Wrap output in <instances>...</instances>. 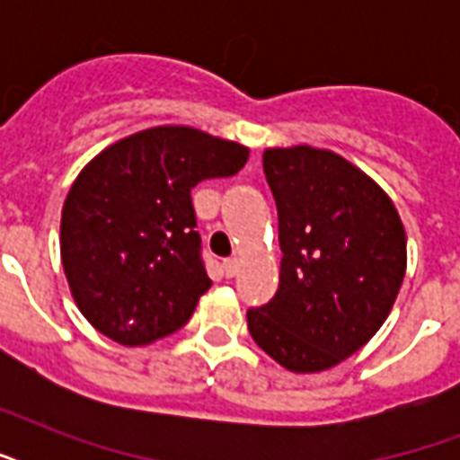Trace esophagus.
I'll return each instance as SVG.
<instances>
[{
    "mask_svg": "<svg viewBox=\"0 0 460 460\" xmlns=\"http://www.w3.org/2000/svg\"><path fill=\"white\" fill-rule=\"evenodd\" d=\"M222 270H224V277H236V272H238V260L236 258H226L222 262Z\"/></svg>",
    "mask_w": 460,
    "mask_h": 460,
    "instance_id": "1",
    "label": "esophagus"
}]
</instances>
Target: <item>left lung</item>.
<instances>
[{
    "mask_svg": "<svg viewBox=\"0 0 460 460\" xmlns=\"http://www.w3.org/2000/svg\"><path fill=\"white\" fill-rule=\"evenodd\" d=\"M262 166L284 255L279 288L248 310V332L287 370H329L392 313L406 274V231L389 195L336 153L270 147Z\"/></svg>",
    "mask_w": 460,
    "mask_h": 460,
    "instance_id": "obj_1",
    "label": "left lung"
}]
</instances>
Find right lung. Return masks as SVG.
Instances as JSON below:
<instances>
[{
  "mask_svg": "<svg viewBox=\"0 0 460 460\" xmlns=\"http://www.w3.org/2000/svg\"><path fill=\"white\" fill-rule=\"evenodd\" d=\"M245 162L248 147L238 143L157 126L110 146L78 173L61 209V265L97 332L147 346L190 320L212 287L190 190Z\"/></svg>",
  "mask_w": 460,
  "mask_h": 460,
  "instance_id": "1",
  "label": "right lung"
}]
</instances>
